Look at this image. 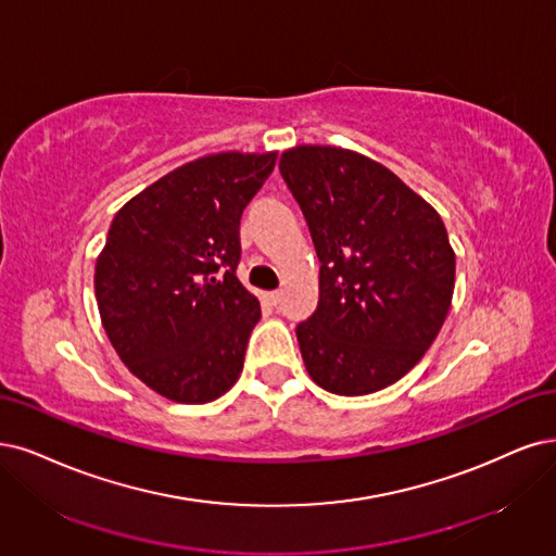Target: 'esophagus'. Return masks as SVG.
Segmentation results:
<instances>
[{"label":"esophagus","mask_w":556,"mask_h":556,"mask_svg":"<svg viewBox=\"0 0 556 556\" xmlns=\"http://www.w3.org/2000/svg\"><path fill=\"white\" fill-rule=\"evenodd\" d=\"M265 300L270 302V304H279V300H281V291H270V293H265Z\"/></svg>","instance_id":"1"}]
</instances>
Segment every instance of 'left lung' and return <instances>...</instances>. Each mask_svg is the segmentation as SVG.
Listing matches in <instances>:
<instances>
[{"label":"left lung","instance_id":"8db88e82","mask_svg":"<svg viewBox=\"0 0 556 556\" xmlns=\"http://www.w3.org/2000/svg\"><path fill=\"white\" fill-rule=\"evenodd\" d=\"M279 172L320 261L318 306L298 325L312 380L364 396L401 380L448 314L456 254L444 222L384 164L341 147H295Z\"/></svg>","mask_w":556,"mask_h":556}]
</instances>
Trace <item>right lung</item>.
I'll return each mask as SVG.
<instances>
[{"label":"right lung","instance_id":"add662e5","mask_svg":"<svg viewBox=\"0 0 556 556\" xmlns=\"http://www.w3.org/2000/svg\"><path fill=\"white\" fill-rule=\"evenodd\" d=\"M275 160L197 157L112 219L93 277L102 327L130 374L174 403H211L242 371L261 304L236 277L240 217Z\"/></svg>","mask_w":556,"mask_h":556}]
</instances>
